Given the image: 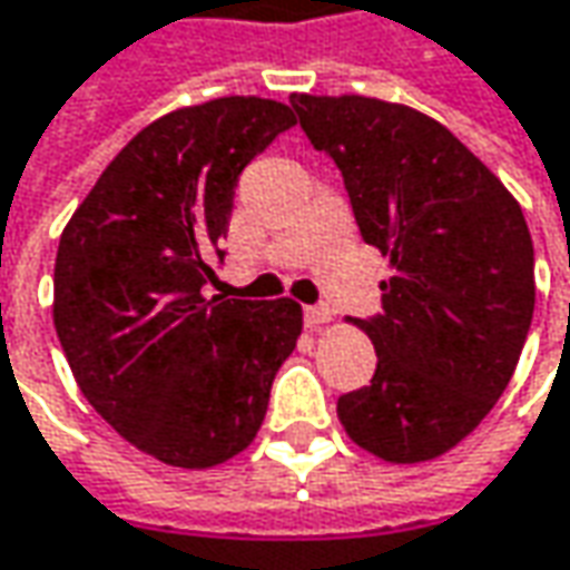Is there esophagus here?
Masks as SVG:
<instances>
[{"label": "esophagus", "mask_w": 570, "mask_h": 570, "mask_svg": "<svg viewBox=\"0 0 570 570\" xmlns=\"http://www.w3.org/2000/svg\"><path fill=\"white\" fill-rule=\"evenodd\" d=\"M333 320V311L330 307H304V323L311 326V330H320V326H326Z\"/></svg>", "instance_id": "obj_1"}]
</instances>
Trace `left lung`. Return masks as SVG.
<instances>
[{
    "instance_id": "left-lung-1",
    "label": "left lung",
    "mask_w": 570,
    "mask_h": 570,
    "mask_svg": "<svg viewBox=\"0 0 570 570\" xmlns=\"http://www.w3.org/2000/svg\"><path fill=\"white\" fill-rule=\"evenodd\" d=\"M297 122L342 170L364 244L390 256L371 386L340 396L345 434L386 463L456 448L511 383L537 282L508 187L425 114L362 95H292Z\"/></svg>"
}]
</instances>
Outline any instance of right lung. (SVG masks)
I'll list each match as a JSON object with an SVG mask.
<instances>
[{"instance_id": "obj_1", "label": "right lung", "mask_w": 570, "mask_h": 570, "mask_svg": "<svg viewBox=\"0 0 570 570\" xmlns=\"http://www.w3.org/2000/svg\"><path fill=\"white\" fill-rule=\"evenodd\" d=\"M269 98H215L148 122L62 228L53 323L78 390L148 456L180 470L250 448L301 304L203 295L225 256L240 170L292 129Z\"/></svg>"}]
</instances>
